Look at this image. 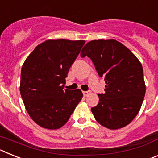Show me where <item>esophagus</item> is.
<instances>
[{"label": "esophagus", "mask_w": 158, "mask_h": 158, "mask_svg": "<svg viewBox=\"0 0 158 158\" xmlns=\"http://www.w3.org/2000/svg\"><path fill=\"white\" fill-rule=\"evenodd\" d=\"M83 94L85 96H88L89 95L91 94V91H85V92H83Z\"/></svg>", "instance_id": "obj_1"}]
</instances>
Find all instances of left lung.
<instances>
[{
    "instance_id": "1",
    "label": "left lung",
    "mask_w": 158,
    "mask_h": 158,
    "mask_svg": "<svg viewBox=\"0 0 158 158\" xmlns=\"http://www.w3.org/2000/svg\"><path fill=\"white\" fill-rule=\"evenodd\" d=\"M85 56L106 83L105 93L98 94V104L91 108L94 118L111 130L128 125L138 115L146 93L141 62L115 40L89 42L81 52V58Z\"/></svg>"
}]
</instances>
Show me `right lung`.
<instances>
[{"instance_id": "right-lung-1", "label": "right lung", "mask_w": 158, "mask_h": 158, "mask_svg": "<svg viewBox=\"0 0 158 158\" xmlns=\"http://www.w3.org/2000/svg\"><path fill=\"white\" fill-rule=\"evenodd\" d=\"M85 41L49 40L26 58L20 94L32 120L49 130L62 127L81 100L80 89H63L69 69Z\"/></svg>"}]
</instances>
